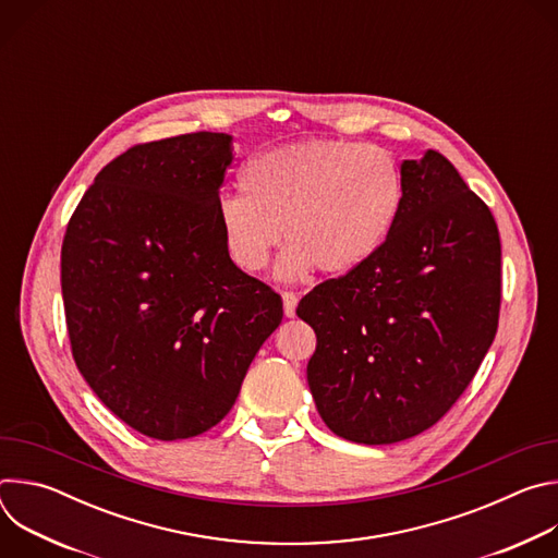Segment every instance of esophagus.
I'll list each match as a JSON object with an SVG mask.
<instances>
[{"label": "esophagus", "instance_id": "1", "mask_svg": "<svg viewBox=\"0 0 558 558\" xmlns=\"http://www.w3.org/2000/svg\"><path fill=\"white\" fill-rule=\"evenodd\" d=\"M282 304H284V315L293 317L298 306V295L293 291H282Z\"/></svg>", "mask_w": 558, "mask_h": 558}]
</instances>
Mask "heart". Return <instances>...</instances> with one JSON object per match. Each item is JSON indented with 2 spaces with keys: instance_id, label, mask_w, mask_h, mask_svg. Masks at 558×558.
Masks as SVG:
<instances>
[{
  "instance_id": "1",
  "label": "heart",
  "mask_w": 558,
  "mask_h": 558,
  "mask_svg": "<svg viewBox=\"0 0 558 558\" xmlns=\"http://www.w3.org/2000/svg\"><path fill=\"white\" fill-rule=\"evenodd\" d=\"M243 194L216 205L229 260L260 271L282 235L289 245L276 265L282 280L317 269L344 276L371 260L402 211L404 177L379 147L340 138H311L252 156L241 170Z\"/></svg>"
}]
</instances>
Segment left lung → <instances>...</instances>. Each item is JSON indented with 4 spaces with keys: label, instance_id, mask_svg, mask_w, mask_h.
Here are the masks:
<instances>
[{
    "label": "left lung",
    "instance_id": "1",
    "mask_svg": "<svg viewBox=\"0 0 558 558\" xmlns=\"http://www.w3.org/2000/svg\"><path fill=\"white\" fill-rule=\"evenodd\" d=\"M402 177V211L384 247L295 311L317 338L306 366L317 413L366 446L437 424L499 325L501 243L488 205L435 149L404 161Z\"/></svg>",
    "mask_w": 558,
    "mask_h": 558
}]
</instances>
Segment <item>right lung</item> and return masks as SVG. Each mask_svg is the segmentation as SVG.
<instances>
[{
	"label": "right lung",
	"mask_w": 558,
	"mask_h": 558,
	"mask_svg": "<svg viewBox=\"0 0 558 558\" xmlns=\"http://www.w3.org/2000/svg\"><path fill=\"white\" fill-rule=\"evenodd\" d=\"M231 161L222 132L134 145L97 174L63 235L76 368L121 422L151 439L216 426L282 323L280 295L222 245L216 205Z\"/></svg>",
	"instance_id": "right-lung-1"
}]
</instances>
